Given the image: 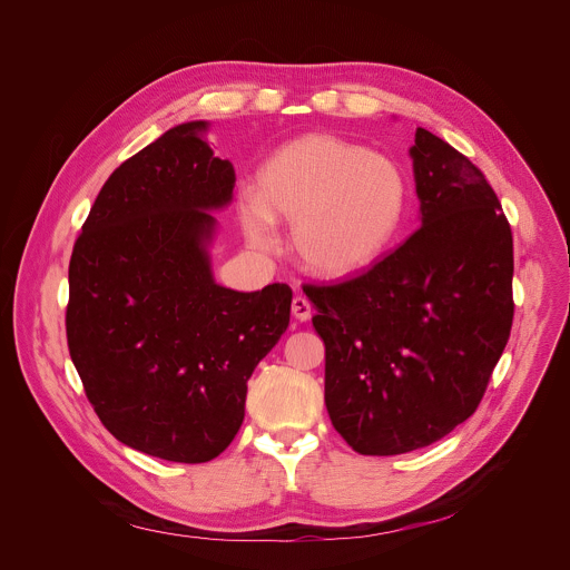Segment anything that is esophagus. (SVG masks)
Masks as SVG:
<instances>
[{"mask_svg": "<svg viewBox=\"0 0 570 570\" xmlns=\"http://www.w3.org/2000/svg\"><path fill=\"white\" fill-rule=\"evenodd\" d=\"M291 311H293V315H295L299 322H306V320L311 317V313H313L311 302H308L304 295H295V297H293Z\"/></svg>", "mask_w": 570, "mask_h": 570, "instance_id": "obj_1", "label": "esophagus"}]
</instances>
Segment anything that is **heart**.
Masks as SVG:
<instances>
[{
	"label": "heart",
	"mask_w": 570,
	"mask_h": 570,
	"mask_svg": "<svg viewBox=\"0 0 570 570\" xmlns=\"http://www.w3.org/2000/svg\"><path fill=\"white\" fill-rule=\"evenodd\" d=\"M405 205V183L392 159L327 132L279 148L259 176V196L243 194L238 214L255 248L279 246L275 220L295 225L302 264L322 277L370 266L390 243Z\"/></svg>",
	"instance_id": "heart-1"
}]
</instances>
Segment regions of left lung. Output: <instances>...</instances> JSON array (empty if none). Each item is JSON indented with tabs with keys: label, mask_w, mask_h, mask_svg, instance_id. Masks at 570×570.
<instances>
[{
	"label": "left lung",
	"mask_w": 570,
	"mask_h": 570,
	"mask_svg": "<svg viewBox=\"0 0 570 570\" xmlns=\"http://www.w3.org/2000/svg\"><path fill=\"white\" fill-rule=\"evenodd\" d=\"M422 225L367 271L304 284L324 341V403L361 455L429 446L469 420L508 345L512 229L490 180L417 128Z\"/></svg>",
	"instance_id": "8db88e82"
}]
</instances>
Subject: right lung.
I'll list each match as a JSON object with an SVG mask.
<instances>
[{"mask_svg": "<svg viewBox=\"0 0 570 570\" xmlns=\"http://www.w3.org/2000/svg\"><path fill=\"white\" fill-rule=\"evenodd\" d=\"M167 130L101 187L69 259L67 347L101 424L141 453L198 464L246 415L248 381L288 327L293 291L214 282L207 240L234 169L198 132Z\"/></svg>", "mask_w": 570, "mask_h": 570, "instance_id": "add662e5", "label": "right lung"}]
</instances>
